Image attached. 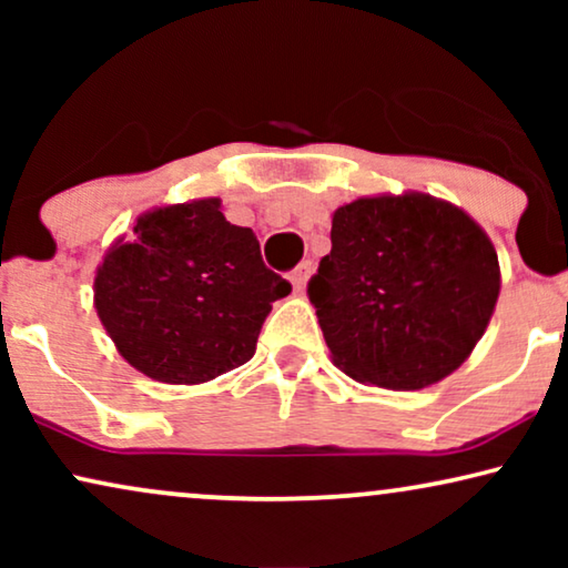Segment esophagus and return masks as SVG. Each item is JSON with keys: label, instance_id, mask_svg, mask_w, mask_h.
Here are the masks:
<instances>
[{"label": "esophagus", "instance_id": "34e87169", "mask_svg": "<svg viewBox=\"0 0 568 568\" xmlns=\"http://www.w3.org/2000/svg\"><path fill=\"white\" fill-rule=\"evenodd\" d=\"M310 274H313V261H302L297 268L292 271L290 274V282H292V290L294 292H302L307 286V278H310Z\"/></svg>", "mask_w": 568, "mask_h": 568}]
</instances>
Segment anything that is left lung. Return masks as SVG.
I'll list each match as a JSON object with an SVG mask.
<instances>
[{"instance_id": "8db88e82", "label": "left lung", "mask_w": 568, "mask_h": 568, "mask_svg": "<svg viewBox=\"0 0 568 568\" xmlns=\"http://www.w3.org/2000/svg\"><path fill=\"white\" fill-rule=\"evenodd\" d=\"M499 290L486 230L422 191L338 206L331 253L307 282L331 362L387 390H422L453 375L486 333Z\"/></svg>"}]
</instances>
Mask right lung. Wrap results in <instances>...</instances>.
Here are the masks:
<instances>
[{
  "label": "right lung",
  "mask_w": 568,
  "mask_h": 568,
  "mask_svg": "<svg viewBox=\"0 0 568 568\" xmlns=\"http://www.w3.org/2000/svg\"><path fill=\"white\" fill-rule=\"evenodd\" d=\"M290 292L263 266L255 232L227 222L214 196L146 209L92 282L115 352L168 385H201L245 364L271 305Z\"/></svg>",
  "instance_id": "add662e5"
}]
</instances>
